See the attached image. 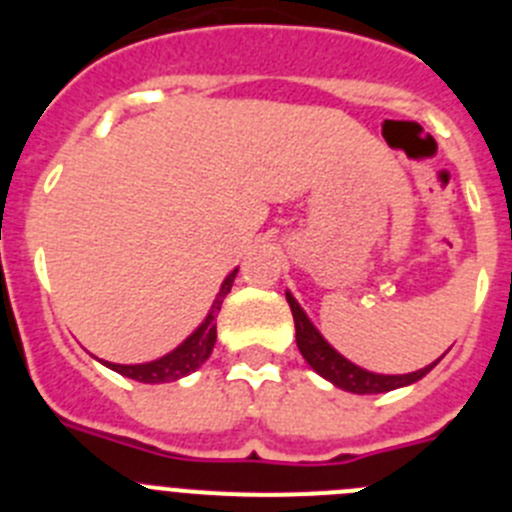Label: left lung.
<instances>
[{"label": "left lung", "mask_w": 512, "mask_h": 512, "mask_svg": "<svg viewBox=\"0 0 512 512\" xmlns=\"http://www.w3.org/2000/svg\"><path fill=\"white\" fill-rule=\"evenodd\" d=\"M287 302L292 307V318H295L297 328V348L300 354L305 356L307 364L315 369L323 379H328L330 384H336L338 390L354 392V395H379V392H390L400 390V387H408V384H415L418 379H423L425 374L431 372L433 366L441 359H436L433 364L423 366L418 372L410 374H374L366 372L361 366H356L354 361H348L346 356H341L336 348L330 346L320 330L312 325V320L307 318V312L302 310L300 302L292 297V292H287Z\"/></svg>", "instance_id": "obj_1"}]
</instances>
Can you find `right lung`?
<instances>
[{
  "mask_svg": "<svg viewBox=\"0 0 512 512\" xmlns=\"http://www.w3.org/2000/svg\"><path fill=\"white\" fill-rule=\"evenodd\" d=\"M238 274V269H233L225 277V282L220 284V292H217L215 302H212L207 318L197 325L192 336H187V341H182L174 351H169L166 356L156 361H146V364H112V361H104L107 369L122 374V377L135 379V382L143 384H164V382H176V379L187 377V374L197 372L207 359H210L212 348H215L217 338V325L215 318L220 312V305L228 297L230 287H233V279Z\"/></svg>",
  "mask_w": 512,
  "mask_h": 512,
  "instance_id": "add662e5",
  "label": "right lung"
}]
</instances>
